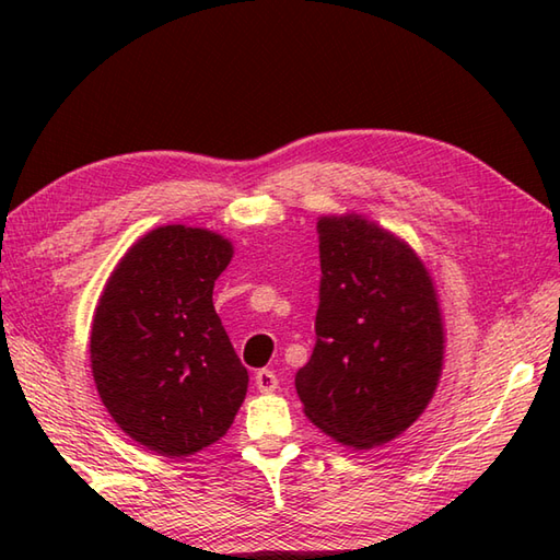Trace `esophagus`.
I'll return each instance as SVG.
<instances>
[{
	"mask_svg": "<svg viewBox=\"0 0 560 560\" xmlns=\"http://www.w3.org/2000/svg\"><path fill=\"white\" fill-rule=\"evenodd\" d=\"M255 385H257V389L259 392H277V387H279V377L273 375V371H257V375H255Z\"/></svg>",
	"mask_w": 560,
	"mask_h": 560,
	"instance_id": "1",
	"label": "esophagus"
}]
</instances>
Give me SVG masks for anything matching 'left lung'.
Instances as JSON below:
<instances>
[{"label":"left lung","mask_w":560,"mask_h":560,"mask_svg":"<svg viewBox=\"0 0 560 560\" xmlns=\"http://www.w3.org/2000/svg\"><path fill=\"white\" fill-rule=\"evenodd\" d=\"M315 349L295 389L319 431L383 445L419 419L443 371L445 331L433 279L397 235L355 213L323 217Z\"/></svg>","instance_id":"left-lung-1"}]
</instances>
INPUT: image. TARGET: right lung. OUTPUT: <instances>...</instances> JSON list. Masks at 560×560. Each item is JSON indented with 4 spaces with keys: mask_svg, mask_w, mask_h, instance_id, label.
I'll return each instance as SVG.
<instances>
[{
    "mask_svg": "<svg viewBox=\"0 0 560 560\" xmlns=\"http://www.w3.org/2000/svg\"><path fill=\"white\" fill-rule=\"evenodd\" d=\"M231 257L219 233L161 225L127 249L98 301V395L129 438L163 457L217 443L245 399L247 371L211 301Z\"/></svg>",
    "mask_w": 560,
    "mask_h": 560,
    "instance_id": "obj_1",
    "label": "right lung"
}]
</instances>
